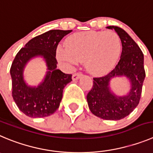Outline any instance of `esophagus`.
<instances>
[{"label": "esophagus", "mask_w": 153, "mask_h": 153, "mask_svg": "<svg viewBox=\"0 0 153 153\" xmlns=\"http://www.w3.org/2000/svg\"><path fill=\"white\" fill-rule=\"evenodd\" d=\"M82 75V73L81 72H75L72 75V79L73 80H77L80 78V77Z\"/></svg>", "instance_id": "1"}]
</instances>
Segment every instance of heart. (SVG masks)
I'll list each match as a JSON object with an SVG mask.
<instances>
[{
  "label": "heart",
  "instance_id": "b5f03b06",
  "mask_svg": "<svg viewBox=\"0 0 153 153\" xmlns=\"http://www.w3.org/2000/svg\"><path fill=\"white\" fill-rule=\"evenodd\" d=\"M59 47L57 58L72 66L85 60L87 70L94 75L106 73L115 65L122 51L119 37L112 31H88L74 34Z\"/></svg>",
  "mask_w": 153,
  "mask_h": 153
}]
</instances>
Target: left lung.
Wrapping results in <instances>:
<instances>
[{"mask_svg":"<svg viewBox=\"0 0 153 153\" xmlns=\"http://www.w3.org/2000/svg\"><path fill=\"white\" fill-rule=\"evenodd\" d=\"M114 28L122 41L121 57L115 68L107 75L95 77L93 87L87 95L88 106L94 115L105 120H120L128 116L137 106L140 100L143 84L146 76L143 54L137 43L125 30ZM125 75L131 81V89L127 96H115L109 90L111 78Z\"/></svg>","mask_w":153,"mask_h":153,"instance_id":"8db88e82","label":"left lung"}]
</instances>
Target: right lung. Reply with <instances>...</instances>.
<instances>
[{"instance_id": "add662e5", "label": "right lung", "mask_w": 153, "mask_h": 153, "mask_svg": "<svg viewBox=\"0 0 153 153\" xmlns=\"http://www.w3.org/2000/svg\"><path fill=\"white\" fill-rule=\"evenodd\" d=\"M72 30H50L30 40L17 53L10 67L12 96L21 112L31 118H44L58 109L65 85L72 81L71 74L56 68V48L59 42ZM42 55L48 67L44 82L38 88H30L24 82L22 72L32 57Z\"/></svg>"}]
</instances>
